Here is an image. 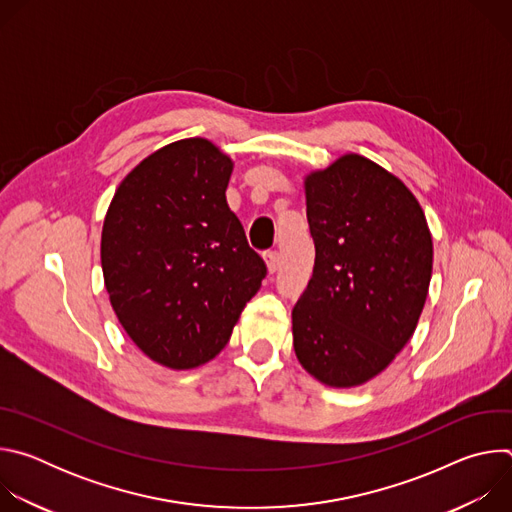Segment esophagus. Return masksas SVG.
I'll return each instance as SVG.
<instances>
[{
    "label": "esophagus",
    "mask_w": 512,
    "mask_h": 512,
    "mask_svg": "<svg viewBox=\"0 0 512 512\" xmlns=\"http://www.w3.org/2000/svg\"><path fill=\"white\" fill-rule=\"evenodd\" d=\"M265 263H267V269L269 273H275L279 269V263H281V257L277 251H267L265 253Z\"/></svg>",
    "instance_id": "esophagus-1"
}]
</instances>
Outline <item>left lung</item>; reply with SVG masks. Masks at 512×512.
Here are the masks:
<instances>
[{
	"instance_id": "1",
	"label": "left lung",
	"mask_w": 512,
	"mask_h": 512,
	"mask_svg": "<svg viewBox=\"0 0 512 512\" xmlns=\"http://www.w3.org/2000/svg\"><path fill=\"white\" fill-rule=\"evenodd\" d=\"M316 247L312 279L291 312L302 367L336 389L383 373L425 306L433 243L413 192L391 172L346 154L306 176Z\"/></svg>"
}]
</instances>
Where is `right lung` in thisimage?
Instances as JSON below:
<instances>
[{
	"mask_svg": "<svg viewBox=\"0 0 512 512\" xmlns=\"http://www.w3.org/2000/svg\"><path fill=\"white\" fill-rule=\"evenodd\" d=\"M233 160L204 137L164 145L119 184L101 267L135 346L174 371L221 352L267 273L227 204Z\"/></svg>",
	"mask_w": 512,
	"mask_h": 512,
	"instance_id": "right-lung-1",
	"label": "right lung"
}]
</instances>
